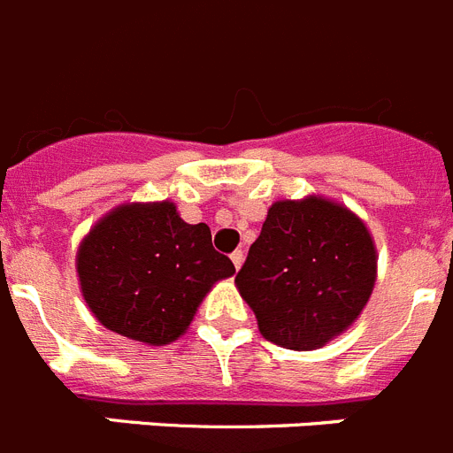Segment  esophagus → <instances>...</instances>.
I'll return each instance as SVG.
<instances>
[{"label": "esophagus", "mask_w": 453, "mask_h": 453, "mask_svg": "<svg viewBox=\"0 0 453 453\" xmlns=\"http://www.w3.org/2000/svg\"><path fill=\"white\" fill-rule=\"evenodd\" d=\"M230 259H232V265H234V269H242V265H243V250H234V253L230 255Z\"/></svg>", "instance_id": "obj_1"}]
</instances>
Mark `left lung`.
Instances as JSON below:
<instances>
[{
    "mask_svg": "<svg viewBox=\"0 0 453 453\" xmlns=\"http://www.w3.org/2000/svg\"><path fill=\"white\" fill-rule=\"evenodd\" d=\"M265 340L319 349L363 312L376 282V249L351 210L321 196L278 200L234 278Z\"/></svg>",
    "mask_w": 453,
    "mask_h": 453,
    "instance_id": "left-lung-1",
    "label": "left lung"
}]
</instances>
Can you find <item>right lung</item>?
<instances>
[{
	"label": "right lung",
	"mask_w": 453,
	"mask_h": 453,
	"mask_svg": "<svg viewBox=\"0 0 453 453\" xmlns=\"http://www.w3.org/2000/svg\"><path fill=\"white\" fill-rule=\"evenodd\" d=\"M234 273L204 223L175 204H120L93 226L77 250L81 294L104 328L150 346L175 342L211 285Z\"/></svg>",
	"instance_id": "obj_1"
}]
</instances>
